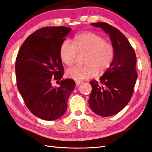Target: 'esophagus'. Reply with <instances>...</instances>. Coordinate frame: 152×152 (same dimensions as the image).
Listing matches in <instances>:
<instances>
[{"label":"esophagus","mask_w":152,"mask_h":152,"mask_svg":"<svg viewBox=\"0 0 152 152\" xmlns=\"http://www.w3.org/2000/svg\"><path fill=\"white\" fill-rule=\"evenodd\" d=\"M82 83H83V82H81V81H75V83H76V85L77 86H79V85H81Z\"/></svg>","instance_id":"1"}]
</instances>
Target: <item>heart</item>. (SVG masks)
Listing matches in <instances>:
<instances>
[{
	"mask_svg": "<svg viewBox=\"0 0 152 152\" xmlns=\"http://www.w3.org/2000/svg\"><path fill=\"white\" fill-rule=\"evenodd\" d=\"M78 54H86L85 65L68 69L66 75L80 81L94 77L97 72L102 73L107 70L113 61L114 49L102 37L94 33H86L77 36L75 44L66 39L61 45L60 57L66 65H73Z\"/></svg>",
	"mask_w": 152,
	"mask_h": 152,
	"instance_id": "heart-1",
	"label": "heart"
}]
</instances>
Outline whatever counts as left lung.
<instances>
[{
	"label": "left lung",
	"mask_w": 152,
	"mask_h": 152,
	"mask_svg": "<svg viewBox=\"0 0 152 152\" xmlns=\"http://www.w3.org/2000/svg\"><path fill=\"white\" fill-rule=\"evenodd\" d=\"M109 34L114 49V58L110 67L99 82H89L92 91L89 99L91 110L97 115L109 117L126 107L131 99L137 75L136 55L124 34L106 23H91Z\"/></svg>",
	"instance_id": "1"
}]
</instances>
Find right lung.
Segmentation results:
<instances>
[{
    "mask_svg": "<svg viewBox=\"0 0 152 152\" xmlns=\"http://www.w3.org/2000/svg\"><path fill=\"white\" fill-rule=\"evenodd\" d=\"M71 30L64 26L39 29L26 39L16 58L18 91L29 111L45 120H55L65 113L75 87L73 79L61 80L60 47ZM53 80H61L60 87H53Z\"/></svg>",
    "mask_w": 152,
    "mask_h": 152,
    "instance_id": "add662e5",
    "label": "right lung"
}]
</instances>
